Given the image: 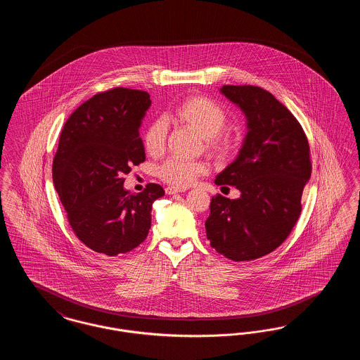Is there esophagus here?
<instances>
[{"label": "esophagus", "mask_w": 360, "mask_h": 360, "mask_svg": "<svg viewBox=\"0 0 360 360\" xmlns=\"http://www.w3.org/2000/svg\"><path fill=\"white\" fill-rule=\"evenodd\" d=\"M185 190H186V188H174V186H169V188H166V194L172 195V194H176V193H182V191H185Z\"/></svg>", "instance_id": "obj_1"}]
</instances>
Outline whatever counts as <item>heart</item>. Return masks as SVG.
<instances>
[{"mask_svg": "<svg viewBox=\"0 0 360 360\" xmlns=\"http://www.w3.org/2000/svg\"><path fill=\"white\" fill-rule=\"evenodd\" d=\"M172 119L197 132L206 141V150L219 158L233 154L239 147V137L231 131L223 129L228 122V115L219 103L194 96L179 103L172 113ZM167 127L162 120H155L146 128L143 146L150 156L163 154L166 147ZM207 172L204 162H188L170 158L158 167V175L166 184L176 188L191 185L200 175Z\"/></svg>", "mask_w": 360, "mask_h": 360, "instance_id": "heart-1", "label": "heart"}]
</instances>
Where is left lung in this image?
Listing matches in <instances>:
<instances>
[{
    "instance_id": "left-lung-1",
    "label": "left lung",
    "mask_w": 360,
    "mask_h": 360,
    "mask_svg": "<svg viewBox=\"0 0 360 360\" xmlns=\"http://www.w3.org/2000/svg\"><path fill=\"white\" fill-rule=\"evenodd\" d=\"M220 91L243 110L248 132L238 158L214 181L235 186L240 197L212 198L206 238L231 260H254L279 247L301 214L302 191L311 174L308 137L267 90L224 85Z\"/></svg>"
}]
</instances>
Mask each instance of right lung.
<instances>
[{
	"instance_id": "obj_1",
	"label": "right lung",
	"mask_w": 360,
	"mask_h": 360,
	"mask_svg": "<svg viewBox=\"0 0 360 360\" xmlns=\"http://www.w3.org/2000/svg\"><path fill=\"white\" fill-rule=\"evenodd\" d=\"M151 105L143 90L115 87L97 93L66 121L52 163L53 185L70 225L86 247L116 257L136 248L151 228L160 185L141 193L124 188V175L146 160L139 136Z\"/></svg>"
}]
</instances>
